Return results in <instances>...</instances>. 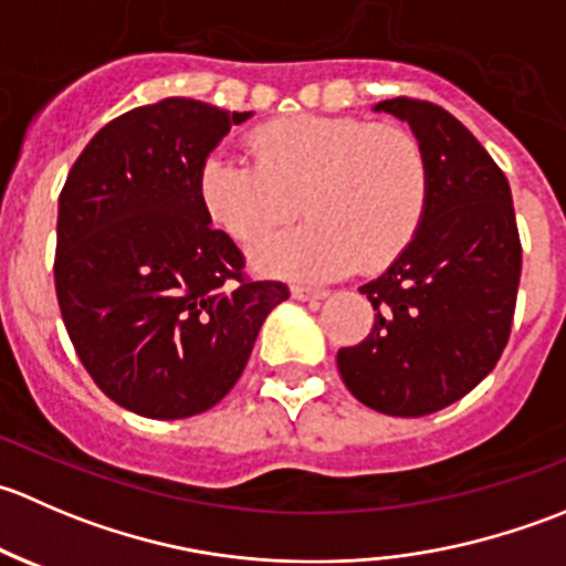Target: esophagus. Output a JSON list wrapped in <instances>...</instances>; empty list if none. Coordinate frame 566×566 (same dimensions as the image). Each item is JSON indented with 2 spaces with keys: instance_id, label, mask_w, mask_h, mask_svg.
Segmentation results:
<instances>
[{
  "instance_id": "obj_1",
  "label": "esophagus",
  "mask_w": 566,
  "mask_h": 566,
  "mask_svg": "<svg viewBox=\"0 0 566 566\" xmlns=\"http://www.w3.org/2000/svg\"><path fill=\"white\" fill-rule=\"evenodd\" d=\"M290 293H293L295 301H323L325 295H328L325 290L310 287V284H293V287H290Z\"/></svg>"
}]
</instances>
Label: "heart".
Segmentation results:
<instances>
[{
	"label": "heart",
	"instance_id": "obj_1",
	"mask_svg": "<svg viewBox=\"0 0 566 566\" xmlns=\"http://www.w3.org/2000/svg\"><path fill=\"white\" fill-rule=\"evenodd\" d=\"M249 153H210L199 172V199L227 235L256 243L293 213L298 197L306 221L254 251L268 271H380L424 224L430 158L402 125L301 114L256 128Z\"/></svg>",
	"mask_w": 566,
	"mask_h": 566
}]
</instances>
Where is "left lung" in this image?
<instances>
[{
    "instance_id": "1",
    "label": "left lung",
    "mask_w": 566,
    "mask_h": 566,
    "mask_svg": "<svg viewBox=\"0 0 566 566\" xmlns=\"http://www.w3.org/2000/svg\"><path fill=\"white\" fill-rule=\"evenodd\" d=\"M430 158V208L408 249L361 290L375 325L336 367L358 402L386 416L436 413L465 397L504 353L521 284V235L499 164L447 108L380 101Z\"/></svg>"
}]
</instances>
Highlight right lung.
<instances>
[{
    "instance_id": "obj_1",
    "label": "right lung",
    "mask_w": 566,
    "mask_h": 566,
    "mask_svg": "<svg viewBox=\"0 0 566 566\" xmlns=\"http://www.w3.org/2000/svg\"><path fill=\"white\" fill-rule=\"evenodd\" d=\"M251 112L191 98L130 108L90 139L56 216L54 284L67 336L108 399L188 419L230 394L287 284L247 276L210 227L199 172Z\"/></svg>"
}]
</instances>
